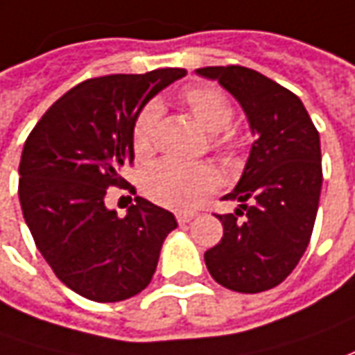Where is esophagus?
I'll list each match as a JSON object with an SVG mask.
<instances>
[{
  "instance_id": "obj_1",
  "label": "esophagus",
  "mask_w": 355,
  "mask_h": 355,
  "mask_svg": "<svg viewBox=\"0 0 355 355\" xmlns=\"http://www.w3.org/2000/svg\"><path fill=\"white\" fill-rule=\"evenodd\" d=\"M192 220H194V214H189V212H177L178 224H189Z\"/></svg>"
}]
</instances>
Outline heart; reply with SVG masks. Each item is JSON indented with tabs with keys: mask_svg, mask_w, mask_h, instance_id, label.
I'll list each match as a JSON object with an SVG mask.
<instances>
[{
	"mask_svg": "<svg viewBox=\"0 0 355 355\" xmlns=\"http://www.w3.org/2000/svg\"><path fill=\"white\" fill-rule=\"evenodd\" d=\"M194 121L204 131L214 133V149L222 155H234L243 145V135L234 121V104L227 94L210 84L187 86L178 94ZM161 107L147 104L133 121L131 147L137 159H147L155 151ZM220 175L212 166H182L173 161L153 165L143 175V192L149 200L173 210H192L220 189Z\"/></svg>",
	"mask_w": 355,
	"mask_h": 355,
	"instance_id": "1",
	"label": "heart"
}]
</instances>
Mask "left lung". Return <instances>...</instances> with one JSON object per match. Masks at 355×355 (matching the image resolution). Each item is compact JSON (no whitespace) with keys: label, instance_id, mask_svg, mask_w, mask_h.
Returning <instances> with one entry per match:
<instances>
[{"label":"left lung","instance_id":"8db88e82","mask_svg":"<svg viewBox=\"0 0 355 355\" xmlns=\"http://www.w3.org/2000/svg\"><path fill=\"white\" fill-rule=\"evenodd\" d=\"M196 72L238 100L257 137L238 187L224 196L239 208L216 214L224 236L204 261L230 291H269L293 273L311 241L322 189L320 137L299 96L257 70L230 64Z\"/></svg>","mask_w":355,"mask_h":355}]
</instances>
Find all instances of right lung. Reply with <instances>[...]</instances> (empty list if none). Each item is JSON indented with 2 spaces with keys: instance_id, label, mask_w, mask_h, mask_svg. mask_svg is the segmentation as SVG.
Instances as JSON below:
<instances>
[{
  "instance_id": "obj_1",
  "label": "right lung",
  "mask_w": 355,
  "mask_h": 355,
  "mask_svg": "<svg viewBox=\"0 0 355 355\" xmlns=\"http://www.w3.org/2000/svg\"><path fill=\"white\" fill-rule=\"evenodd\" d=\"M184 68L110 74L68 90L25 141L19 200L25 222L55 275L84 299L117 302L153 279L165 238L177 220L137 196L119 218L105 192L125 189L121 168L133 163L131 128L155 94ZM129 192H135L129 187Z\"/></svg>"
}]
</instances>
